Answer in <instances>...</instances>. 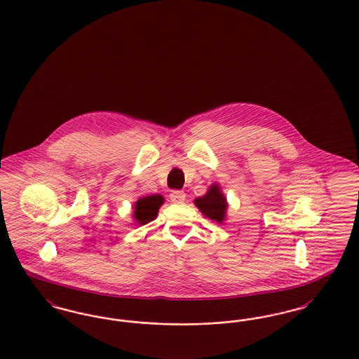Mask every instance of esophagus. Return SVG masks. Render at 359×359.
Segmentation results:
<instances>
[{
    "instance_id": "1",
    "label": "esophagus",
    "mask_w": 359,
    "mask_h": 359,
    "mask_svg": "<svg viewBox=\"0 0 359 359\" xmlns=\"http://www.w3.org/2000/svg\"><path fill=\"white\" fill-rule=\"evenodd\" d=\"M170 199H172V202H176V203H180V202H184V199H186V194H184V191L180 190H173L170 192Z\"/></svg>"
}]
</instances>
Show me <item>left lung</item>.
<instances>
[{"label":"left lung","mask_w":359,"mask_h":359,"mask_svg":"<svg viewBox=\"0 0 359 359\" xmlns=\"http://www.w3.org/2000/svg\"><path fill=\"white\" fill-rule=\"evenodd\" d=\"M195 205L208 218L214 219L219 224L224 221L226 208H228L226 199L221 194L218 186H212L206 195L195 199Z\"/></svg>","instance_id":"8db88e82"}]
</instances>
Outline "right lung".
<instances>
[{
    "instance_id": "obj_1",
    "label": "right lung",
    "mask_w": 359,
    "mask_h": 359,
    "mask_svg": "<svg viewBox=\"0 0 359 359\" xmlns=\"http://www.w3.org/2000/svg\"><path fill=\"white\" fill-rule=\"evenodd\" d=\"M163 202L164 198L161 195H150L138 199L134 208V218L142 225L148 224L149 221L156 218Z\"/></svg>"
}]
</instances>
